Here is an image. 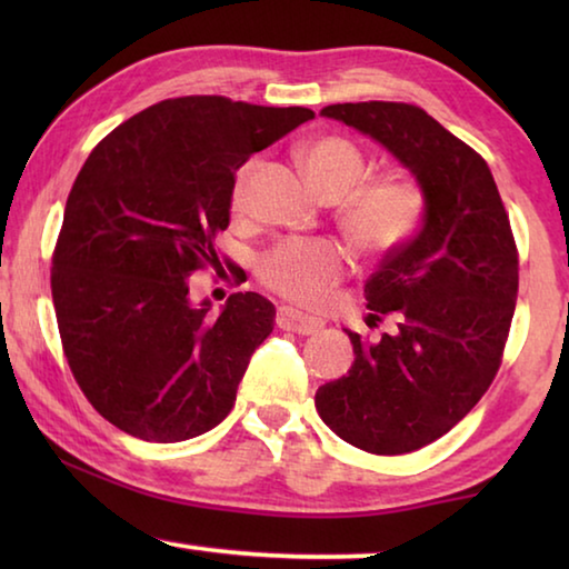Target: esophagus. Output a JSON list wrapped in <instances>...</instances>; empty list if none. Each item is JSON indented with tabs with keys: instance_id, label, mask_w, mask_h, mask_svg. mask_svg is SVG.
I'll return each mask as SVG.
<instances>
[{
	"instance_id": "esophagus-1",
	"label": "esophagus",
	"mask_w": 569,
	"mask_h": 569,
	"mask_svg": "<svg viewBox=\"0 0 569 569\" xmlns=\"http://www.w3.org/2000/svg\"><path fill=\"white\" fill-rule=\"evenodd\" d=\"M276 323H278V329L293 331V333H301V336H311L316 331H321V326H323L321 319H313V316H306V313L296 311V308H288V306L278 308Z\"/></svg>"
}]
</instances>
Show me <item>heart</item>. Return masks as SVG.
<instances>
[{"label": "heart", "mask_w": 569, "mask_h": 569, "mask_svg": "<svg viewBox=\"0 0 569 569\" xmlns=\"http://www.w3.org/2000/svg\"><path fill=\"white\" fill-rule=\"evenodd\" d=\"M298 162L311 188L326 200L341 198V223L366 248H391L417 230L423 198L413 182L399 176L361 180L363 152L339 134H323L298 148ZM248 170L240 172L236 200L243 196ZM343 250L329 240H286L263 256L258 273L298 303H319L343 273Z\"/></svg>", "instance_id": "b5f03b06"}]
</instances>
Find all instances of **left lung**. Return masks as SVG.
Returning a JSON list of instances; mask_svg holds the SVG:
<instances>
[{
    "label": "left lung",
    "instance_id": "1",
    "mask_svg": "<svg viewBox=\"0 0 569 569\" xmlns=\"http://www.w3.org/2000/svg\"><path fill=\"white\" fill-rule=\"evenodd\" d=\"M399 160L423 198L419 233L366 281V308L397 331L353 343L346 377L316 391L326 427L371 455H407L445 437L485 397L517 301V248L489 166L447 128L403 102L321 110Z\"/></svg>",
    "mask_w": 569,
    "mask_h": 569
}]
</instances>
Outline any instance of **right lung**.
Listing matches in <instances>:
<instances>
[{
    "mask_svg": "<svg viewBox=\"0 0 569 569\" xmlns=\"http://www.w3.org/2000/svg\"><path fill=\"white\" fill-rule=\"evenodd\" d=\"M308 108H263L218 94L162 100L90 152L64 208L52 301L67 363L88 401L128 435L172 445L233 409L276 308L253 291L220 313L190 298V276L218 263L236 172Z\"/></svg>",
    "mask_w": 569,
    "mask_h": 569,
    "instance_id": "right-lung-1",
    "label": "right lung"
}]
</instances>
